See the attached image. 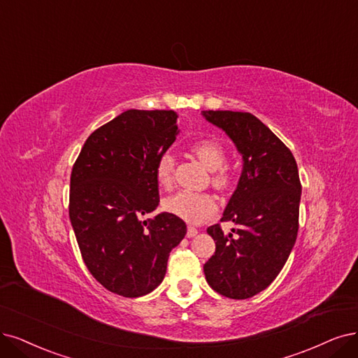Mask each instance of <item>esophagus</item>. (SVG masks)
I'll return each mask as SVG.
<instances>
[{"mask_svg":"<svg viewBox=\"0 0 358 358\" xmlns=\"http://www.w3.org/2000/svg\"><path fill=\"white\" fill-rule=\"evenodd\" d=\"M197 234V229L194 227H187V237H194Z\"/></svg>","mask_w":358,"mask_h":358,"instance_id":"34e87169","label":"esophagus"}]
</instances>
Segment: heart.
<instances>
[{"label": "heart", "mask_w": 358, "mask_h": 358, "mask_svg": "<svg viewBox=\"0 0 358 358\" xmlns=\"http://www.w3.org/2000/svg\"><path fill=\"white\" fill-rule=\"evenodd\" d=\"M190 150L209 169L214 171L213 184L217 189H227L231 182L229 169L222 168L226 162V149L214 140H197L190 145ZM174 157L169 153L161 155L155 166V177L159 186L171 187L174 180ZM164 208L169 214L176 215L190 224H201L217 213V202L208 193H196L180 190L168 196L164 201Z\"/></svg>", "instance_id": "heart-1"}]
</instances>
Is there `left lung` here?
I'll return each mask as SVG.
<instances>
[{
    "instance_id": "8db88e82",
    "label": "left lung",
    "mask_w": 358,
    "mask_h": 358,
    "mask_svg": "<svg viewBox=\"0 0 358 358\" xmlns=\"http://www.w3.org/2000/svg\"><path fill=\"white\" fill-rule=\"evenodd\" d=\"M242 156V174L221 221L206 231L215 252L203 266L208 285L231 299H246L268 287L286 264L298 234L301 182L296 161L279 137L248 112L203 110Z\"/></svg>"
}]
</instances>
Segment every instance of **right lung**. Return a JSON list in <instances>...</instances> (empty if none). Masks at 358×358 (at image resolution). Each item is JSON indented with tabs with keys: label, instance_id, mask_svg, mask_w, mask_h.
<instances>
[{
	"label": "right lung",
	"instance_id": "add662e5",
	"mask_svg": "<svg viewBox=\"0 0 358 358\" xmlns=\"http://www.w3.org/2000/svg\"><path fill=\"white\" fill-rule=\"evenodd\" d=\"M174 110L117 115L87 138L71 174L69 217L90 273L125 298L162 283L168 257L187 233L159 205L155 166L180 132Z\"/></svg>",
	"mask_w": 358,
	"mask_h": 358
}]
</instances>
